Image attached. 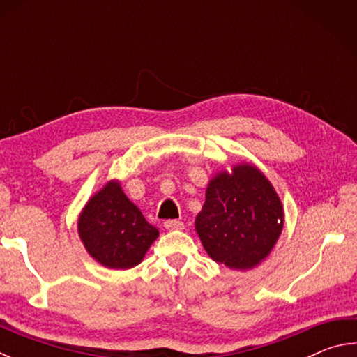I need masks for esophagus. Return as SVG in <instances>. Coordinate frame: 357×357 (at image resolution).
<instances>
[{"instance_id": "1", "label": "esophagus", "mask_w": 357, "mask_h": 357, "mask_svg": "<svg viewBox=\"0 0 357 357\" xmlns=\"http://www.w3.org/2000/svg\"><path fill=\"white\" fill-rule=\"evenodd\" d=\"M164 227L167 229H170V231H174V229H183L184 228V223L181 220H167L164 223Z\"/></svg>"}]
</instances>
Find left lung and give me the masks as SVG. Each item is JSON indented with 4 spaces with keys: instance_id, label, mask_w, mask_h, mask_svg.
Returning a JSON list of instances; mask_svg holds the SVG:
<instances>
[{
    "instance_id": "obj_1",
    "label": "left lung",
    "mask_w": 357,
    "mask_h": 357,
    "mask_svg": "<svg viewBox=\"0 0 357 357\" xmlns=\"http://www.w3.org/2000/svg\"><path fill=\"white\" fill-rule=\"evenodd\" d=\"M195 229L208 255L247 271L269 255L283 229V206L268 178L252 164L222 170L209 181Z\"/></svg>"
}]
</instances>
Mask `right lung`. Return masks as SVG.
<instances>
[{
	"mask_svg": "<svg viewBox=\"0 0 357 357\" xmlns=\"http://www.w3.org/2000/svg\"><path fill=\"white\" fill-rule=\"evenodd\" d=\"M78 236L102 266L130 269L142 263L159 229L126 197L119 181H108L84 204L78 217Z\"/></svg>",
	"mask_w": 357,
	"mask_h": 357,
	"instance_id": "1",
	"label": "right lung"
}]
</instances>
